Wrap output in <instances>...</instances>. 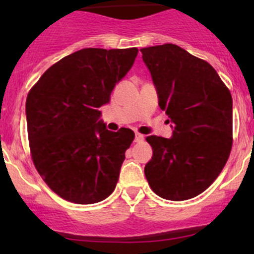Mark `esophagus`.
Masks as SVG:
<instances>
[{"instance_id":"1","label":"esophagus","mask_w":254,"mask_h":254,"mask_svg":"<svg viewBox=\"0 0 254 254\" xmlns=\"http://www.w3.org/2000/svg\"><path fill=\"white\" fill-rule=\"evenodd\" d=\"M135 142H141V141H143V135H141V134H139V132H136V134H135V140H134Z\"/></svg>"}]
</instances>
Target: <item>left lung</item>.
<instances>
[{"label":"left lung","instance_id":"1","mask_svg":"<svg viewBox=\"0 0 254 254\" xmlns=\"http://www.w3.org/2000/svg\"><path fill=\"white\" fill-rule=\"evenodd\" d=\"M172 136L146 137L145 176L167 200H187L217 178L232 147V97L210 64L175 44L141 49Z\"/></svg>","mask_w":254,"mask_h":254}]
</instances>
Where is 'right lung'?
<instances>
[{
  "instance_id": "1",
  "label": "right lung",
  "mask_w": 254,
  "mask_h": 254,
  "mask_svg": "<svg viewBox=\"0 0 254 254\" xmlns=\"http://www.w3.org/2000/svg\"><path fill=\"white\" fill-rule=\"evenodd\" d=\"M136 48H86L49 67L28 93V137L33 162L61 198L94 204L108 198L135 134L114 132L101 119L115 84L134 65Z\"/></svg>"
}]
</instances>
